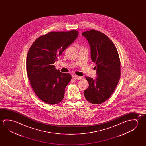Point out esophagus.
Listing matches in <instances>:
<instances>
[{
  "label": "esophagus",
  "mask_w": 146,
  "mask_h": 146,
  "mask_svg": "<svg viewBox=\"0 0 146 146\" xmlns=\"http://www.w3.org/2000/svg\"><path fill=\"white\" fill-rule=\"evenodd\" d=\"M72 77L75 79H77V80H79V79H81L82 78V77L78 76H77L75 75H73L72 76Z\"/></svg>",
  "instance_id": "34e87169"
}]
</instances>
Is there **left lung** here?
Masks as SVG:
<instances>
[{"mask_svg":"<svg viewBox=\"0 0 146 146\" xmlns=\"http://www.w3.org/2000/svg\"><path fill=\"white\" fill-rule=\"evenodd\" d=\"M91 47V59L95 63L97 78L86 77L89 86L84 92L89 102L100 104L111 96L121 76V62L117 49L110 38L91 29L82 33Z\"/></svg>","mask_w":146,"mask_h":146,"instance_id":"8db88e82","label":"left lung"}]
</instances>
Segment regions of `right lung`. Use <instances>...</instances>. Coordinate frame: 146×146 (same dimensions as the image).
Listing matches in <instances>:
<instances>
[{
    "label": "right lung",
    "instance_id": "right-lung-1",
    "mask_svg": "<svg viewBox=\"0 0 146 146\" xmlns=\"http://www.w3.org/2000/svg\"><path fill=\"white\" fill-rule=\"evenodd\" d=\"M78 36L76 30L51 31L36 38L29 48L27 76L35 93L43 102L53 105L64 97L65 88L72 77L56 69L53 64Z\"/></svg>",
    "mask_w": 146,
    "mask_h": 146
}]
</instances>
